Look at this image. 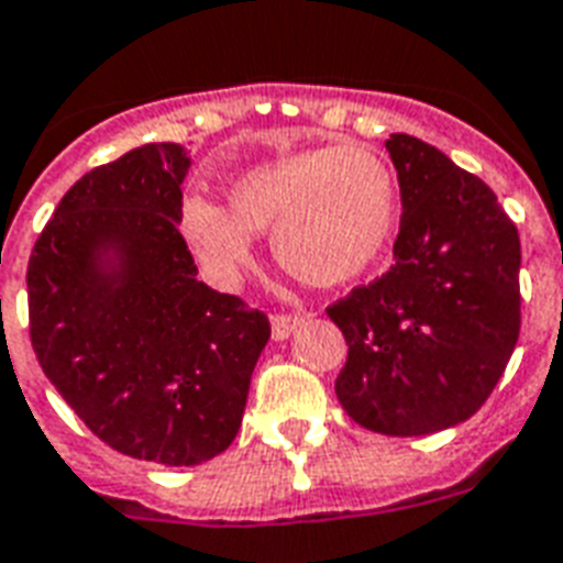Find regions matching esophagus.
<instances>
[{
    "instance_id": "34e87169",
    "label": "esophagus",
    "mask_w": 563,
    "mask_h": 563,
    "mask_svg": "<svg viewBox=\"0 0 563 563\" xmlns=\"http://www.w3.org/2000/svg\"><path fill=\"white\" fill-rule=\"evenodd\" d=\"M302 320H306L302 314H273V338L285 341V338H290L302 327Z\"/></svg>"
}]
</instances>
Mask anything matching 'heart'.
Returning <instances> with one entry per match:
<instances>
[{"label":"heart","instance_id":"heart-1","mask_svg":"<svg viewBox=\"0 0 563 563\" xmlns=\"http://www.w3.org/2000/svg\"><path fill=\"white\" fill-rule=\"evenodd\" d=\"M397 217V184L379 154L320 145L240 172L231 207L186 192L177 228L217 282L252 264L255 234L273 231V252L306 285H344L377 261Z\"/></svg>","mask_w":563,"mask_h":563}]
</instances>
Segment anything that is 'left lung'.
<instances>
[{"mask_svg":"<svg viewBox=\"0 0 563 563\" xmlns=\"http://www.w3.org/2000/svg\"><path fill=\"white\" fill-rule=\"evenodd\" d=\"M395 264L327 308L346 341L335 395L356 424L424 437L466 421L519 338V234L481 177L395 133Z\"/></svg>","mask_w":563,"mask_h":563,"instance_id":"left-lung-1","label":"left lung"}]
</instances>
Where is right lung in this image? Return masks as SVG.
I'll return each mask as SVG.
<instances>
[{
  "label": "right lung",
  "instance_id": "obj_1",
  "mask_svg": "<svg viewBox=\"0 0 563 563\" xmlns=\"http://www.w3.org/2000/svg\"><path fill=\"white\" fill-rule=\"evenodd\" d=\"M189 147L142 145L82 175L37 236L29 338L106 445L198 466L234 442L269 341L264 311L198 282L177 231Z\"/></svg>",
  "mask_w": 563,
  "mask_h": 563
}]
</instances>
